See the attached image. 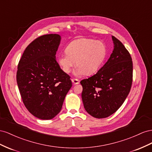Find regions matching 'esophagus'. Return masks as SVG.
Here are the masks:
<instances>
[{
	"label": "esophagus",
	"mask_w": 152,
	"mask_h": 152,
	"mask_svg": "<svg viewBox=\"0 0 152 152\" xmlns=\"http://www.w3.org/2000/svg\"><path fill=\"white\" fill-rule=\"evenodd\" d=\"M72 82L73 83V84L77 85V84H78L80 83V81H79V80H77V79L73 78V79H72Z\"/></svg>",
	"instance_id": "esophagus-1"
}]
</instances>
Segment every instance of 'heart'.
Here are the masks:
<instances>
[{
	"label": "heart",
	"mask_w": 152,
	"mask_h": 152,
	"mask_svg": "<svg viewBox=\"0 0 152 152\" xmlns=\"http://www.w3.org/2000/svg\"><path fill=\"white\" fill-rule=\"evenodd\" d=\"M106 48L102 42L90 39H78L69 43L66 53L60 55L58 62L66 73L75 66L76 75H90L101 67L106 56Z\"/></svg>",
	"instance_id": "obj_1"
}]
</instances>
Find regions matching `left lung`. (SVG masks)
<instances>
[{
	"mask_svg": "<svg viewBox=\"0 0 152 152\" xmlns=\"http://www.w3.org/2000/svg\"><path fill=\"white\" fill-rule=\"evenodd\" d=\"M112 39L114 50L107 62L95 75L80 81L85 109L96 118H106L118 110L132 83L131 56L118 39Z\"/></svg>",
	"mask_w": 152,
	"mask_h": 152,
	"instance_id": "left-lung-1",
	"label": "left lung"
}]
</instances>
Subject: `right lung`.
<instances>
[{"label":"right lung","instance_id":"right-lung-1","mask_svg":"<svg viewBox=\"0 0 152 152\" xmlns=\"http://www.w3.org/2000/svg\"><path fill=\"white\" fill-rule=\"evenodd\" d=\"M60 39L55 34L38 37L26 48L18 65L16 81L23 102L41 120L59 113L72 86L71 77L55 58Z\"/></svg>","mask_w":152,"mask_h":152}]
</instances>
